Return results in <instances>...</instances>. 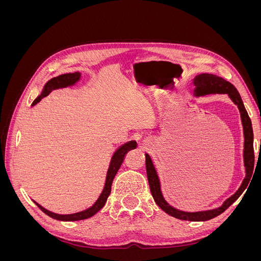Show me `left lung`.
<instances>
[{"label": "left lung", "mask_w": 261, "mask_h": 261, "mask_svg": "<svg viewBox=\"0 0 261 261\" xmlns=\"http://www.w3.org/2000/svg\"><path fill=\"white\" fill-rule=\"evenodd\" d=\"M194 85L196 86L195 94L197 97L204 96V94H209V93H227L228 96H230V98L233 100L234 103L239 107V110L241 112L242 123H243L244 138H245L244 164H245V169H246V177L244 178L241 187L239 188V191L236 192L233 196H231L230 198L226 199L220 208L213 209V210H207V211H199V212H184L171 207L170 204L164 200L161 193L159 177H158L155 169L151 161V158H150L149 154L147 153H146V170H147L149 187H150V191H151L153 199L158 206H159L164 212H167L168 215L179 220L207 221V220L216 218L217 216L224 212L235 200H238L239 197L244 193L245 189H246V187L248 186L250 178L252 176V172H254V164H255L254 134H252L251 121L248 116L246 109L244 107L240 93L231 83L226 82L222 77H219L217 75L200 74L195 77Z\"/></svg>", "instance_id": "left-lung-1"}]
</instances>
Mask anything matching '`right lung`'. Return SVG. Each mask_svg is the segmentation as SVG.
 <instances>
[{
  "label": "right lung",
  "instance_id": "obj_1",
  "mask_svg": "<svg viewBox=\"0 0 261 261\" xmlns=\"http://www.w3.org/2000/svg\"><path fill=\"white\" fill-rule=\"evenodd\" d=\"M81 78V73H68V74H63L60 75L58 77H54L52 78L51 81H49L48 83L45 84L44 88L42 93L39 96L37 99H35V101L33 102V106L37 105L39 101L41 99H43L44 97L48 96V94L54 90V89H58V88H63V87H67V86H72L75 83L78 82V80ZM137 147L136 141H129L127 144H124L122 147L118 148L115 153L112 156V160L111 163H110V167L108 170V174H107V179H106V185L103 191H102L100 197L98 198V200L94 202V204L92 207L88 208L87 210H84L82 212H77V213H73V215H57V213H53L50 212L49 210L44 209L43 207H41L40 204L35 202L37 206L40 208L45 215H48L49 217L55 219V220H60V221H80V220H85V219H88L92 216L96 215V213L105 206V203L108 199V197L111 193V186H112V181L114 179V176L116 175V173L120 169L121 164L124 160V156L125 154L127 153L130 150L135 149Z\"/></svg>",
  "mask_w": 261,
  "mask_h": 261
}]
</instances>
